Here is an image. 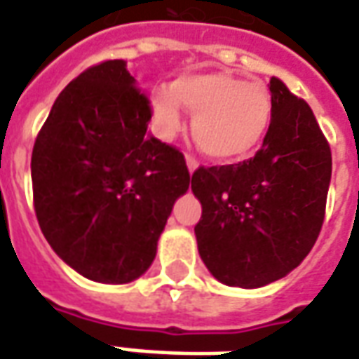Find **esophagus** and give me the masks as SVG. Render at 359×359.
Masks as SVG:
<instances>
[{
    "label": "esophagus",
    "mask_w": 359,
    "mask_h": 359,
    "mask_svg": "<svg viewBox=\"0 0 359 359\" xmlns=\"http://www.w3.org/2000/svg\"><path fill=\"white\" fill-rule=\"evenodd\" d=\"M185 162H187V168H189L191 174L197 170V166H199V162H197V158H195L193 154H185Z\"/></svg>",
    "instance_id": "esophagus-1"
}]
</instances>
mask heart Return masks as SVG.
<instances>
[{"label":"heart","mask_w":359,"mask_h":359,"mask_svg":"<svg viewBox=\"0 0 359 359\" xmlns=\"http://www.w3.org/2000/svg\"><path fill=\"white\" fill-rule=\"evenodd\" d=\"M182 106L193 116L195 143L208 158L236 162L251 156L266 137L273 98L265 85L249 83L230 71H203L177 77L151 94L154 123L162 137L184 127Z\"/></svg>","instance_id":"obj_1"}]
</instances>
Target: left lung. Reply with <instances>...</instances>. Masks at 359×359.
Instances as JSON below:
<instances>
[{
    "label": "left lung",
    "mask_w": 359,
    "mask_h": 359,
    "mask_svg": "<svg viewBox=\"0 0 359 359\" xmlns=\"http://www.w3.org/2000/svg\"><path fill=\"white\" fill-rule=\"evenodd\" d=\"M273 118L253 158L197 168L191 189L203 263L226 286L261 288L294 271L319 238L332 158L306 100L271 79Z\"/></svg>",
    "instance_id": "obj_1"
}]
</instances>
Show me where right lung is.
<instances>
[{
  "mask_svg": "<svg viewBox=\"0 0 359 359\" xmlns=\"http://www.w3.org/2000/svg\"><path fill=\"white\" fill-rule=\"evenodd\" d=\"M151 100L123 60L65 86L32 149L38 224L79 274L126 284L152 265L175 199L189 187L182 152L147 131Z\"/></svg>",
  "mask_w": 359,
  "mask_h": 359,
  "instance_id": "right-lung-1",
  "label": "right lung"
}]
</instances>
